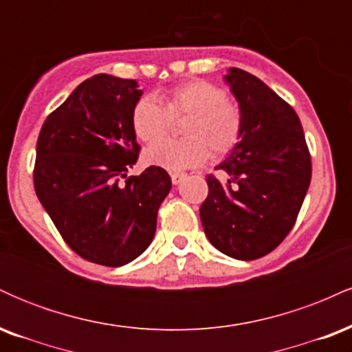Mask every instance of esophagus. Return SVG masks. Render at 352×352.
Segmentation results:
<instances>
[{
  "label": "esophagus",
  "mask_w": 352,
  "mask_h": 352,
  "mask_svg": "<svg viewBox=\"0 0 352 352\" xmlns=\"http://www.w3.org/2000/svg\"><path fill=\"white\" fill-rule=\"evenodd\" d=\"M185 177H187V175H185L184 172H172L170 173V179H172V184L173 185H179L180 182L185 179Z\"/></svg>",
  "instance_id": "esophagus-1"
}]
</instances>
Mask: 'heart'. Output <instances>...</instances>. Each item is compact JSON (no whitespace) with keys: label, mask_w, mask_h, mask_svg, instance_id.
Here are the masks:
<instances>
[{"label":"heart","mask_w":352,"mask_h":352,"mask_svg":"<svg viewBox=\"0 0 352 352\" xmlns=\"http://www.w3.org/2000/svg\"><path fill=\"white\" fill-rule=\"evenodd\" d=\"M187 116L179 140H160L144 152L148 165L184 170L213 157L227 155L243 135V112L227 92L204 79L185 80L164 92V106L153 96H144L132 107V129L144 142L162 139L170 119Z\"/></svg>","instance_id":"1"}]
</instances>
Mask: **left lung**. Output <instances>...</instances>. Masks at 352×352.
I'll return each instance as SVG.
<instances>
[{"mask_svg": "<svg viewBox=\"0 0 352 352\" xmlns=\"http://www.w3.org/2000/svg\"><path fill=\"white\" fill-rule=\"evenodd\" d=\"M225 80L243 112L240 144L207 177L200 220L210 243L236 260L273 252L292 232L311 182L300 117L263 80L230 67Z\"/></svg>", "mask_w": 352, "mask_h": 352, "instance_id": "obj_1", "label": "left lung"}]
</instances>
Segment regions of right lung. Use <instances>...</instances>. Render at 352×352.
Returning a JSON list of instances; mask_svg holds the SVG:
<instances>
[{
  "mask_svg": "<svg viewBox=\"0 0 352 352\" xmlns=\"http://www.w3.org/2000/svg\"><path fill=\"white\" fill-rule=\"evenodd\" d=\"M140 96L134 79L92 76L39 132L36 195L64 241L92 263L122 266L142 254L172 188L168 173L155 165L127 177L139 155L131 116Z\"/></svg>",
  "mask_w": 352,
  "mask_h": 352,
  "instance_id": "add662e5",
  "label": "right lung"
}]
</instances>
